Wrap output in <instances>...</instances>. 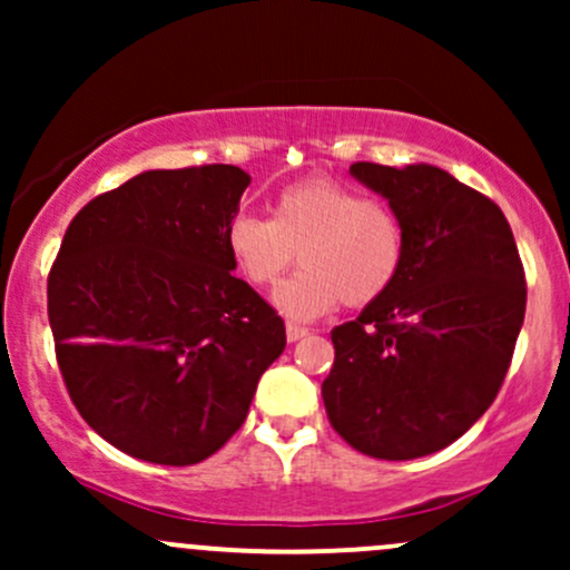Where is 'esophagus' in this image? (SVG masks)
I'll list each match as a JSON object with an SVG mask.
<instances>
[{
    "label": "esophagus",
    "mask_w": 570,
    "mask_h": 570,
    "mask_svg": "<svg viewBox=\"0 0 570 570\" xmlns=\"http://www.w3.org/2000/svg\"><path fill=\"white\" fill-rule=\"evenodd\" d=\"M307 335V330L305 326H299V324H286V340H289V343H294V340H299V337H305Z\"/></svg>",
    "instance_id": "1"
}]
</instances>
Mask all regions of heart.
I'll use <instances>...</instances> for the list:
<instances>
[{
	"mask_svg": "<svg viewBox=\"0 0 570 570\" xmlns=\"http://www.w3.org/2000/svg\"><path fill=\"white\" fill-rule=\"evenodd\" d=\"M225 248L254 289L276 286L297 252L303 271L276 292V305L294 322H311L340 303H377L402 273L407 233L396 212L362 189L307 176L281 189L267 219L233 217Z\"/></svg>",
	"mask_w": 570,
	"mask_h": 570,
	"instance_id": "1",
	"label": "heart"
}]
</instances>
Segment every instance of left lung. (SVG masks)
<instances>
[{
	"label": "left lung",
	"instance_id": "obj_1",
	"mask_svg": "<svg viewBox=\"0 0 570 570\" xmlns=\"http://www.w3.org/2000/svg\"><path fill=\"white\" fill-rule=\"evenodd\" d=\"M407 233L396 284L332 330L322 383L332 429L358 453L410 461L474 426L507 377L525 318V271L488 195L436 166L353 163Z\"/></svg>",
	"mask_w": 570,
	"mask_h": 570
}]
</instances>
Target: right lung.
<instances>
[{"instance_id":"add662e5","label":"right lung","mask_w":570,"mask_h":570,"mask_svg":"<svg viewBox=\"0 0 570 570\" xmlns=\"http://www.w3.org/2000/svg\"><path fill=\"white\" fill-rule=\"evenodd\" d=\"M238 166L144 171L80 208L48 276L63 383L98 436L160 466H193L244 426L284 318L235 278L225 230Z\"/></svg>"}]
</instances>
